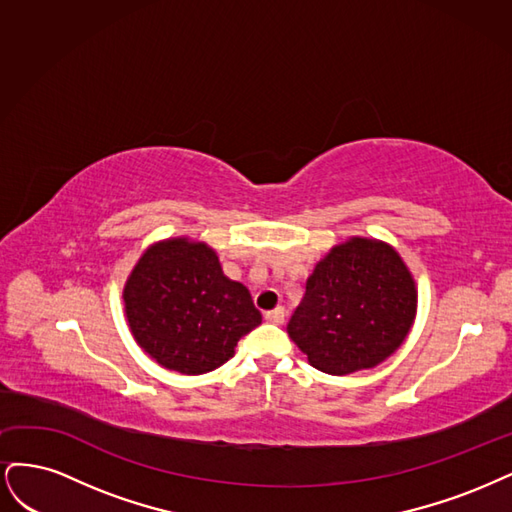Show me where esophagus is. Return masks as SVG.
<instances>
[{
    "instance_id": "obj_1",
    "label": "esophagus",
    "mask_w": 512,
    "mask_h": 512,
    "mask_svg": "<svg viewBox=\"0 0 512 512\" xmlns=\"http://www.w3.org/2000/svg\"><path fill=\"white\" fill-rule=\"evenodd\" d=\"M266 319H268L270 323H276V325L285 323V308H283V306H276L274 310H268V312H266Z\"/></svg>"
}]
</instances>
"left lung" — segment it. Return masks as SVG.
Segmentation results:
<instances>
[{
	"mask_svg": "<svg viewBox=\"0 0 512 512\" xmlns=\"http://www.w3.org/2000/svg\"><path fill=\"white\" fill-rule=\"evenodd\" d=\"M415 312V280L402 257L389 244L353 238L317 263L287 332L312 368L344 376L398 351Z\"/></svg>",
	"mask_w": 512,
	"mask_h": 512,
	"instance_id": "left-lung-1",
	"label": "left lung"
}]
</instances>
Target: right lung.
I'll use <instances>...</instances> for the list:
<instances>
[{
	"instance_id": "obj_1",
	"label": "right lung",
	"mask_w": 512,
	"mask_h": 512,
	"mask_svg": "<svg viewBox=\"0 0 512 512\" xmlns=\"http://www.w3.org/2000/svg\"><path fill=\"white\" fill-rule=\"evenodd\" d=\"M131 334L157 364L204 374L234 355L238 340L261 323L249 289L229 280L202 242L166 240L148 249L125 291Z\"/></svg>"
}]
</instances>
